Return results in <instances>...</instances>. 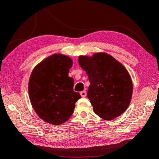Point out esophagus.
<instances>
[{
	"instance_id": "34e87169",
	"label": "esophagus",
	"mask_w": 159,
	"mask_h": 159,
	"mask_svg": "<svg viewBox=\"0 0 159 159\" xmlns=\"http://www.w3.org/2000/svg\"><path fill=\"white\" fill-rule=\"evenodd\" d=\"M80 95H81V97L84 98V97H85L86 95H87V92H86V91L84 90V91H81V92H80Z\"/></svg>"
}]
</instances>
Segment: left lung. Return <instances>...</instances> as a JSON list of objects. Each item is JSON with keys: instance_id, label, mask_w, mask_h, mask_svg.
I'll return each mask as SVG.
<instances>
[{"instance_id": "1", "label": "left lung", "mask_w": 159, "mask_h": 159, "mask_svg": "<svg viewBox=\"0 0 159 159\" xmlns=\"http://www.w3.org/2000/svg\"><path fill=\"white\" fill-rule=\"evenodd\" d=\"M79 64L88 74V98L93 111L105 120L121 115L129 107L133 84L125 68L106 53L79 56Z\"/></svg>"}]
</instances>
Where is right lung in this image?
<instances>
[{"label": "right lung", "mask_w": 159, "mask_h": 159, "mask_svg": "<svg viewBox=\"0 0 159 159\" xmlns=\"http://www.w3.org/2000/svg\"><path fill=\"white\" fill-rule=\"evenodd\" d=\"M72 64L68 56L56 54L32 72L28 84L30 102L37 115L47 123L59 125L68 121L81 98L74 91V79L68 76Z\"/></svg>", "instance_id": "add662e5"}]
</instances>
